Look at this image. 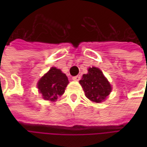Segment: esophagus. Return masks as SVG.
Listing matches in <instances>:
<instances>
[{
  "label": "esophagus",
  "mask_w": 147,
  "mask_h": 147,
  "mask_svg": "<svg viewBox=\"0 0 147 147\" xmlns=\"http://www.w3.org/2000/svg\"><path fill=\"white\" fill-rule=\"evenodd\" d=\"M80 78H81V77L79 76V75H77V76L73 77V80H74V81H79V80H80Z\"/></svg>",
  "instance_id": "obj_1"
}]
</instances>
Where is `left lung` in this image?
I'll use <instances>...</instances> for the list:
<instances>
[{
    "label": "left lung",
    "mask_w": 147,
    "mask_h": 147,
    "mask_svg": "<svg viewBox=\"0 0 147 147\" xmlns=\"http://www.w3.org/2000/svg\"><path fill=\"white\" fill-rule=\"evenodd\" d=\"M79 83L85 96L96 103L104 101L112 90L110 83L104 76L102 71L96 67L89 68L88 73L82 75Z\"/></svg>",
    "instance_id": "1"
}]
</instances>
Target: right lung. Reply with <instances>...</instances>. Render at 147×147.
<instances>
[{
	"label": "right lung",
	"mask_w": 147,
	"mask_h": 147,
	"mask_svg": "<svg viewBox=\"0 0 147 147\" xmlns=\"http://www.w3.org/2000/svg\"><path fill=\"white\" fill-rule=\"evenodd\" d=\"M69 82L65 74L62 73L59 69L52 67L39 79L37 88L39 92L42 95L43 99L55 101L59 96L64 94Z\"/></svg>",
	"instance_id": "obj_1"
}]
</instances>
